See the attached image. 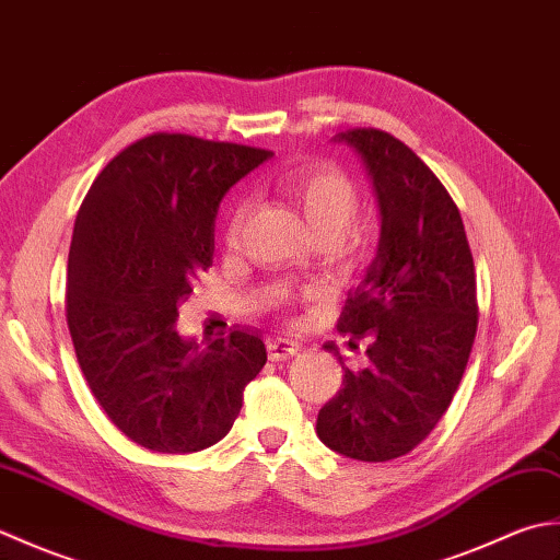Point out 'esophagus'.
<instances>
[{
    "label": "esophagus",
    "mask_w": 560,
    "mask_h": 560,
    "mask_svg": "<svg viewBox=\"0 0 560 560\" xmlns=\"http://www.w3.org/2000/svg\"><path fill=\"white\" fill-rule=\"evenodd\" d=\"M299 351H301L299 341H293V339H287V337H269L267 339V353H269L271 361L293 359V355Z\"/></svg>",
    "instance_id": "obj_1"
}]
</instances>
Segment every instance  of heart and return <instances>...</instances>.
I'll return each mask as SVG.
<instances>
[{
  "label": "heart",
  "mask_w": 560,
  "mask_h": 560,
  "mask_svg": "<svg viewBox=\"0 0 560 560\" xmlns=\"http://www.w3.org/2000/svg\"><path fill=\"white\" fill-rule=\"evenodd\" d=\"M279 187L283 189L317 237L335 241L341 245H361L365 229L359 223H349L361 205V192L351 177L337 165L319 163L305 171H287L279 175ZM247 217L245 201H235V207L225 221L223 241L225 245H237Z\"/></svg>",
  "instance_id": "obj_1"
}]
</instances>
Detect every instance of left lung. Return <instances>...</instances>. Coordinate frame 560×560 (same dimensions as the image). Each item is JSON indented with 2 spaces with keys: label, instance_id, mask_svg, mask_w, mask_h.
Instances as JSON below:
<instances>
[{
  "label": "left lung",
  "instance_id": "left-lung-1",
  "mask_svg": "<svg viewBox=\"0 0 560 560\" xmlns=\"http://www.w3.org/2000/svg\"><path fill=\"white\" fill-rule=\"evenodd\" d=\"M339 141L361 153L383 229L337 323L341 335L373 337L368 368H343L341 389L317 413V435L339 455L387 462L425 440L455 397L477 337V273L457 205L404 141L371 127L347 129Z\"/></svg>",
  "mask_w": 560,
  "mask_h": 560
}]
</instances>
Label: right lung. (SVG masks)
I'll use <instances>...</instances> for the list:
<instances>
[{
	"mask_svg": "<svg viewBox=\"0 0 560 560\" xmlns=\"http://www.w3.org/2000/svg\"><path fill=\"white\" fill-rule=\"evenodd\" d=\"M271 151L156 132L122 149L77 213L67 325L81 373L137 445L185 455L231 431L249 380L267 363L245 329L197 343L177 305L211 267L223 195Z\"/></svg>",
	"mask_w": 560,
	"mask_h": 560,
	"instance_id": "obj_1",
	"label": "right lung"
}]
</instances>
